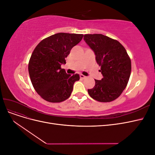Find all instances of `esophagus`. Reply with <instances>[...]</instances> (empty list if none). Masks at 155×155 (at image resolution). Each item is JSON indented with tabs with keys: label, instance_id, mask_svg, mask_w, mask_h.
I'll use <instances>...</instances> for the list:
<instances>
[{
	"label": "esophagus",
	"instance_id": "obj_1",
	"mask_svg": "<svg viewBox=\"0 0 155 155\" xmlns=\"http://www.w3.org/2000/svg\"><path fill=\"white\" fill-rule=\"evenodd\" d=\"M80 76V78L82 79H85V78H87L86 76H84V75H83V74H80V76Z\"/></svg>",
	"mask_w": 155,
	"mask_h": 155
}]
</instances>
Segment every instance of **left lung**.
<instances>
[{"instance_id": "left-lung-1", "label": "left lung", "mask_w": 155, "mask_h": 155, "mask_svg": "<svg viewBox=\"0 0 155 155\" xmlns=\"http://www.w3.org/2000/svg\"><path fill=\"white\" fill-rule=\"evenodd\" d=\"M84 41L96 55L101 67V80L95 79V85L88 89L94 100L110 102L118 98L127 85L131 72L130 59L120 42L102 34H85Z\"/></svg>"}]
</instances>
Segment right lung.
I'll list each match as a JSON object with an SVG mask.
<instances>
[{
	"instance_id": "obj_1",
	"label": "right lung",
	"mask_w": 155,
	"mask_h": 155,
	"mask_svg": "<svg viewBox=\"0 0 155 155\" xmlns=\"http://www.w3.org/2000/svg\"><path fill=\"white\" fill-rule=\"evenodd\" d=\"M83 34L58 33L42 40L31 55L28 72L33 87L45 100L59 103L71 95L73 85L79 80V74L71 76L61 68Z\"/></svg>"
}]
</instances>
